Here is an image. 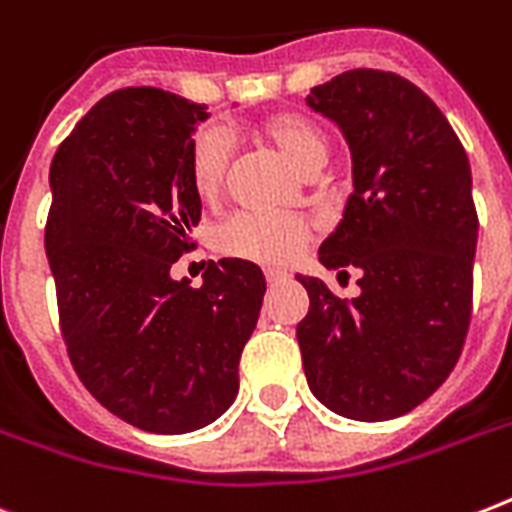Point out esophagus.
Segmentation results:
<instances>
[{"label":"esophagus","mask_w":512,"mask_h":512,"mask_svg":"<svg viewBox=\"0 0 512 512\" xmlns=\"http://www.w3.org/2000/svg\"><path fill=\"white\" fill-rule=\"evenodd\" d=\"M287 271H279V268H265V281L268 284H281V281H287Z\"/></svg>","instance_id":"34e87169"}]
</instances>
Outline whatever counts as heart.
<instances>
[{"mask_svg": "<svg viewBox=\"0 0 512 512\" xmlns=\"http://www.w3.org/2000/svg\"><path fill=\"white\" fill-rule=\"evenodd\" d=\"M260 135L271 140L289 162L305 172L327 162L329 146L319 124L300 114H273L260 122ZM231 170V138L217 127L201 130L191 143L188 177L196 199L215 201ZM311 239V223L297 215L239 212L217 228V249L223 255L244 257L268 265L292 263Z\"/></svg>", "mask_w": 512, "mask_h": 512, "instance_id": "b5f03b06", "label": "heart"}]
</instances>
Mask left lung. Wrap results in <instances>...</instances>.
<instances>
[{
  "mask_svg": "<svg viewBox=\"0 0 512 512\" xmlns=\"http://www.w3.org/2000/svg\"><path fill=\"white\" fill-rule=\"evenodd\" d=\"M305 103L340 127L353 193L321 244L324 268L358 297L300 276L297 324L308 388L340 417L382 422L433 396L452 374L473 308L478 215L468 154L433 100L404 76L356 68Z\"/></svg>",
  "mask_w": 512,
  "mask_h": 512,
  "instance_id": "obj_1",
  "label": "left lung"
}]
</instances>
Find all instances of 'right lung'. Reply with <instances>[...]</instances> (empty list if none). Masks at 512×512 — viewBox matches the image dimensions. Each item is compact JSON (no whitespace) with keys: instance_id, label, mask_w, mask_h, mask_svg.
<instances>
[{"instance_id":"add662e5","label":"right lung","mask_w":512,"mask_h":512,"mask_svg":"<svg viewBox=\"0 0 512 512\" xmlns=\"http://www.w3.org/2000/svg\"><path fill=\"white\" fill-rule=\"evenodd\" d=\"M207 116L156 87L116 90L50 167L44 249L68 358L108 412L164 436L204 428L233 404L265 295L249 260L209 263L199 289L170 273L201 220L188 154Z\"/></svg>"}]
</instances>
